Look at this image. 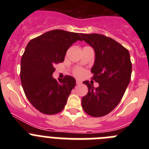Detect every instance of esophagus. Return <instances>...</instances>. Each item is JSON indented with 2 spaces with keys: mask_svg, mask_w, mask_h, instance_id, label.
Listing matches in <instances>:
<instances>
[{
  "mask_svg": "<svg viewBox=\"0 0 149 149\" xmlns=\"http://www.w3.org/2000/svg\"><path fill=\"white\" fill-rule=\"evenodd\" d=\"M76 84H81V81H79V80H77V81H76Z\"/></svg>",
  "mask_w": 149,
  "mask_h": 149,
  "instance_id": "34e87169",
  "label": "esophagus"
}]
</instances>
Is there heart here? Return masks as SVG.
<instances>
[{"label": "heart", "instance_id": "obj_1", "mask_svg": "<svg viewBox=\"0 0 149 149\" xmlns=\"http://www.w3.org/2000/svg\"><path fill=\"white\" fill-rule=\"evenodd\" d=\"M74 74L77 77H81L83 75V74H84V70L81 68H77L74 70Z\"/></svg>", "mask_w": 149, "mask_h": 149}]
</instances>
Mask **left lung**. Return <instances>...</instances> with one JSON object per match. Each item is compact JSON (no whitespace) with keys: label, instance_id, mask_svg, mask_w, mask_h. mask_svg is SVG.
<instances>
[{"label":"left lung","instance_id":"obj_1","mask_svg":"<svg viewBox=\"0 0 149 149\" xmlns=\"http://www.w3.org/2000/svg\"><path fill=\"white\" fill-rule=\"evenodd\" d=\"M94 49L95 59L91 72L99 84L84 81L88 93L82 98V107L89 116L101 117L108 114L119 104L131 81L132 64L125 48L110 37L98 33L81 34Z\"/></svg>","mask_w":149,"mask_h":149}]
</instances>
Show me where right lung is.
I'll return each instance as SVG.
<instances>
[{
    "mask_svg": "<svg viewBox=\"0 0 149 149\" xmlns=\"http://www.w3.org/2000/svg\"><path fill=\"white\" fill-rule=\"evenodd\" d=\"M82 41L77 33L54 30L30 40L21 60V81L26 97L36 110L54 115L64 109L76 84L69 75L56 81L54 65L64 61L73 43Z\"/></svg>",
    "mask_w": 149,
    "mask_h": 149,
    "instance_id": "right-lung-1",
    "label": "right lung"
}]
</instances>
